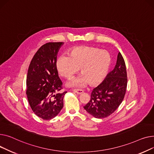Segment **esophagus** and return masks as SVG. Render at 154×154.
<instances>
[{
    "label": "esophagus",
    "mask_w": 154,
    "mask_h": 154,
    "mask_svg": "<svg viewBox=\"0 0 154 154\" xmlns=\"http://www.w3.org/2000/svg\"><path fill=\"white\" fill-rule=\"evenodd\" d=\"M73 91L77 93L78 94H81L83 93V92H84L83 90H82V89H73Z\"/></svg>",
    "instance_id": "1"
}]
</instances>
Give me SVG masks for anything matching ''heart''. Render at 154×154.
<instances>
[{"label":"heart","instance_id":"b5f03b06","mask_svg":"<svg viewBox=\"0 0 154 154\" xmlns=\"http://www.w3.org/2000/svg\"><path fill=\"white\" fill-rule=\"evenodd\" d=\"M112 58L109 53L99 48L81 46L72 48L69 56L61 55L56 61V68L63 77L69 79L80 68V75L68 82L69 86H95L104 81L109 73Z\"/></svg>","mask_w":154,"mask_h":154}]
</instances>
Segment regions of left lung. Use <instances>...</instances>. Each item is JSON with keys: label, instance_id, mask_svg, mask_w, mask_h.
Masks as SVG:
<instances>
[{"label": "left lung", "instance_id": "1", "mask_svg": "<svg viewBox=\"0 0 154 154\" xmlns=\"http://www.w3.org/2000/svg\"><path fill=\"white\" fill-rule=\"evenodd\" d=\"M127 85L125 61L119 52L114 69L100 85L93 89L91 99L84 109L96 118L103 119L110 116L122 102Z\"/></svg>", "mask_w": 154, "mask_h": 154}]
</instances>
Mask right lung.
Here are the masks:
<instances>
[{"mask_svg": "<svg viewBox=\"0 0 154 154\" xmlns=\"http://www.w3.org/2000/svg\"><path fill=\"white\" fill-rule=\"evenodd\" d=\"M63 42H49L38 49L33 56L26 76V92L33 112L44 120L57 116L63 107L67 93H59L62 82L56 68L58 52Z\"/></svg>", "mask_w": 154, "mask_h": 154, "instance_id": "add662e5", "label": "right lung"}]
</instances>
